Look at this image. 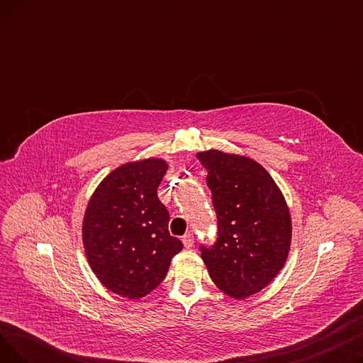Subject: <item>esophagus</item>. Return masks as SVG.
<instances>
[{
    "instance_id": "obj_1",
    "label": "esophagus",
    "mask_w": 363,
    "mask_h": 363,
    "mask_svg": "<svg viewBox=\"0 0 363 363\" xmlns=\"http://www.w3.org/2000/svg\"><path fill=\"white\" fill-rule=\"evenodd\" d=\"M182 242L185 245V249H191V247L194 245V235L193 234H185L182 237Z\"/></svg>"
}]
</instances>
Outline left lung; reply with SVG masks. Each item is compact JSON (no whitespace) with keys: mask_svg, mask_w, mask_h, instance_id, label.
Listing matches in <instances>:
<instances>
[{"mask_svg":"<svg viewBox=\"0 0 363 363\" xmlns=\"http://www.w3.org/2000/svg\"><path fill=\"white\" fill-rule=\"evenodd\" d=\"M218 218V237L200 245L207 271L234 298L264 289L282 269L291 242L287 203L257 162L208 150L197 155Z\"/></svg>","mask_w":363,"mask_h":363,"instance_id":"8db88e82","label":"left lung"}]
</instances>
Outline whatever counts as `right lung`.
Masks as SVG:
<instances>
[{"mask_svg":"<svg viewBox=\"0 0 363 363\" xmlns=\"http://www.w3.org/2000/svg\"><path fill=\"white\" fill-rule=\"evenodd\" d=\"M166 170L160 159L126 163L103 179L88 203L82 226L88 263L104 287L122 297L155 290L182 250L157 197Z\"/></svg>","mask_w":363,"mask_h":363,"instance_id":"add662e5","label":"right lung"}]
</instances>
